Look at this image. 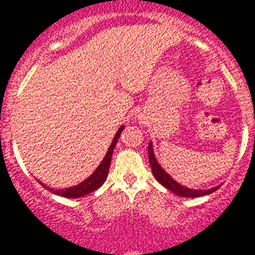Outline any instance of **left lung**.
<instances>
[{"label": "left lung", "mask_w": 255, "mask_h": 255, "mask_svg": "<svg viewBox=\"0 0 255 255\" xmlns=\"http://www.w3.org/2000/svg\"><path fill=\"white\" fill-rule=\"evenodd\" d=\"M148 159H149V164H151V170H152V174L155 176V179L158 180L159 183L164 186L166 188L171 190V191L179 195V197L184 198H198V197H203V195H209L211 192L217 191L218 187L210 188V190H192V188H187L179 184L176 180H174L171 178L170 175L167 174L166 171L163 170L162 166L159 164L158 160L155 159V155H153V149H152V143L149 141L148 143Z\"/></svg>", "instance_id": "left-lung-1"}]
</instances>
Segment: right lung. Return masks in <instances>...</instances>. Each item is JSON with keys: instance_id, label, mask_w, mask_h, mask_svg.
I'll list each match as a JSON object with an SVG mask.
<instances>
[{"instance_id": "add662e5", "label": "right lung", "mask_w": 255, "mask_h": 255, "mask_svg": "<svg viewBox=\"0 0 255 255\" xmlns=\"http://www.w3.org/2000/svg\"><path fill=\"white\" fill-rule=\"evenodd\" d=\"M123 129L124 126H122V127L118 129V132H116V135H115L114 137V140L111 143L110 148L107 151V155L104 156V159H103V162L99 164V167H97L96 170L93 171V174L89 175L84 182H81L80 184L73 186V187L63 188V190H52V188H50V192H53L56 195H61V197L64 198H80L87 195V194H89V192H93L99 187H102L103 183L106 182L107 176H108V171H110L111 166V158H112V153H114L115 145H116V143L119 140L120 133H122ZM42 186L45 187V184H42Z\"/></svg>"}]
</instances>
